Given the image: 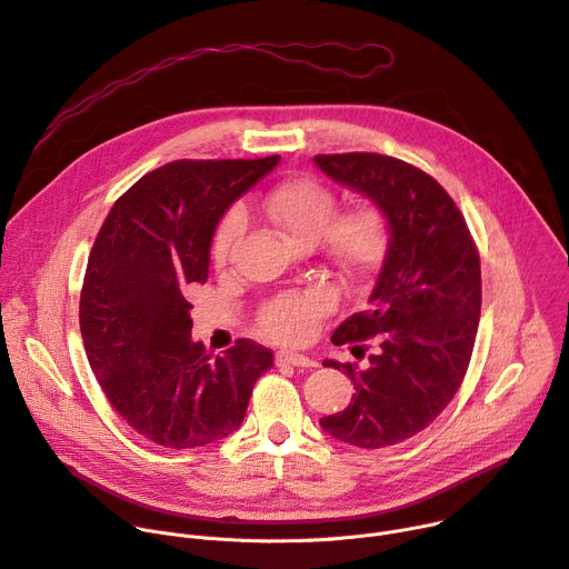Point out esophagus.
<instances>
[{
    "instance_id": "esophagus-1",
    "label": "esophagus",
    "mask_w": 569,
    "mask_h": 569,
    "mask_svg": "<svg viewBox=\"0 0 569 569\" xmlns=\"http://www.w3.org/2000/svg\"><path fill=\"white\" fill-rule=\"evenodd\" d=\"M277 366H292V368H316L318 363L311 356L295 353V351H279L277 353Z\"/></svg>"
}]
</instances>
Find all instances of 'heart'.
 I'll return each mask as SVG.
<instances>
[{
	"instance_id": "1",
	"label": "heart",
	"mask_w": 569,
	"mask_h": 569,
	"mask_svg": "<svg viewBox=\"0 0 569 569\" xmlns=\"http://www.w3.org/2000/svg\"><path fill=\"white\" fill-rule=\"evenodd\" d=\"M253 209L299 244L318 242L327 261L351 283L368 279L383 263L390 244V220L377 201H358L338 211V194L313 177H295L279 183ZM242 231V216L231 211L213 236V261L224 268ZM336 295L327 286L288 290L270 299L261 313V331L288 345L306 342L318 331L320 320L331 311Z\"/></svg>"
}]
</instances>
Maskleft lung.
I'll return each instance as SVG.
<instances>
[{
	"label": "left lung",
	"mask_w": 569,
	"mask_h": 569,
	"mask_svg": "<svg viewBox=\"0 0 569 569\" xmlns=\"http://www.w3.org/2000/svg\"><path fill=\"white\" fill-rule=\"evenodd\" d=\"M333 181L381 203L390 244L368 308L347 318L333 345L368 363L325 360L356 395L322 429L340 442L381 449L425 431L468 372L481 318V261L447 190L425 170L372 151L318 153Z\"/></svg>",
	"instance_id": "8db88e82"
}]
</instances>
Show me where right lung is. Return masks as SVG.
Wrapping results in <instances>:
<instances>
[{"mask_svg": "<svg viewBox=\"0 0 569 569\" xmlns=\"http://www.w3.org/2000/svg\"><path fill=\"white\" fill-rule=\"evenodd\" d=\"M279 157L172 161L140 177L101 224L79 299L88 363L120 418L170 449L233 433L274 356L240 338L222 356L190 340L188 283L209 279L216 227Z\"/></svg>", "mask_w": 569, "mask_h": 569, "instance_id": "right-lung-1", "label": "right lung"}]
</instances>
